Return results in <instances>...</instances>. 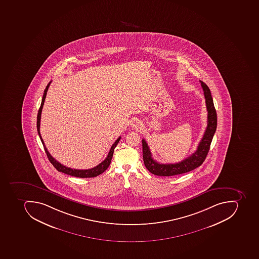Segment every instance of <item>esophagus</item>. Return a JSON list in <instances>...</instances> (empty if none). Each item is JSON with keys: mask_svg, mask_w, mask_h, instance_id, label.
Returning a JSON list of instances; mask_svg holds the SVG:
<instances>
[{"mask_svg": "<svg viewBox=\"0 0 259 259\" xmlns=\"http://www.w3.org/2000/svg\"><path fill=\"white\" fill-rule=\"evenodd\" d=\"M133 126L136 129H140L141 126H142V123H140V121H135L134 123H133Z\"/></svg>", "mask_w": 259, "mask_h": 259, "instance_id": "34e87169", "label": "esophagus"}]
</instances>
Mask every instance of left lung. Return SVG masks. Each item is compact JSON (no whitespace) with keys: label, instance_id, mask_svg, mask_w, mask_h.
Returning <instances> with one entry per match:
<instances>
[{"label":"left lung","instance_id":"left-lung-1","mask_svg":"<svg viewBox=\"0 0 259 259\" xmlns=\"http://www.w3.org/2000/svg\"><path fill=\"white\" fill-rule=\"evenodd\" d=\"M204 92L207 111H208V123L202 139L199 143L197 149L194 153L182 161L176 163H160L152 157L149 147L144 139L142 140L143 159L147 169L154 175L160 177H170L189 172L202 164L209 151L210 144L212 142L214 133L216 132L218 119L217 112L214 107L213 101L209 88L202 81H200Z\"/></svg>","mask_w":259,"mask_h":259}]
</instances>
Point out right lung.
<instances>
[{
  "mask_svg": "<svg viewBox=\"0 0 259 259\" xmlns=\"http://www.w3.org/2000/svg\"><path fill=\"white\" fill-rule=\"evenodd\" d=\"M51 83V82L48 83L47 88H46L45 91H44L42 99H41V107L39 108L37 118V133H38L39 137L41 139V143H42L44 149H45L47 157L49 159L50 162L52 163L53 166H54L58 171L65 173V174H67V175L72 176V177H80V178H90V177H97V176L100 175L103 171L107 170V167H109L111 159H112L113 153H114V150H115V147H116L117 144H118V143L119 142V140H120V136H119V138L117 139V140H115V142L112 144V146H111V149H110L108 155H107L105 160H103L102 163H99V165L96 166L95 167H92L91 169H73V168H70V167L62 165V163L57 161L55 158H53V156H51V154L48 152V150H47V147H46L45 144H44V141H43L42 138H41V134H40V121H41V111H42L43 105H44V102H45L47 91H48V88H49L50 84Z\"/></svg>",
  "mask_w": 259,
  "mask_h": 259,
  "instance_id": "right-lung-1",
  "label": "right lung"
}]
</instances>
